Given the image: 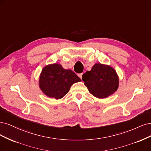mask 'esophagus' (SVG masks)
<instances>
[{"label":"esophagus","mask_w":151,"mask_h":151,"mask_svg":"<svg viewBox=\"0 0 151 151\" xmlns=\"http://www.w3.org/2000/svg\"><path fill=\"white\" fill-rule=\"evenodd\" d=\"M82 75H83V73H80V74H78V76L81 79V78H82Z\"/></svg>","instance_id":"obj_1"}]
</instances>
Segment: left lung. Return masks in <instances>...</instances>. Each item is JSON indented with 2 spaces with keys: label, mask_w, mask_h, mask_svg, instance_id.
<instances>
[{
  "label": "left lung",
  "mask_w": 151,
  "mask_h": 151,
  "mask_svg": "<svg viewBox=\"0 0 151 151\" xmlns=\"http://www.w3.org/2000/svg\"><path fill=\"white\" fill-rule=\"evenodd\" d=\"M90 93L96 98L103 99L113 95L119 86V78L110 65L95 63L90 71L82 76Z\"/></svg>",
  "instance_id": "8db88e82"
}]
</instances>
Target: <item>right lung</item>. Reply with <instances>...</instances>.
I'll return each mask as SVG.
<instances>
[{"instance_id": "add662e5", "label": "right lung", "mask_w": 151, "mask_h": 151, "mask_svg": "<svg viewBox=\"0 0 151 151\" xmlns=\"http://www.w3.org/2000/svg\"><path fill=\"white\" fill-rule=\"evenodd\" d=\"M81 81L72 70L64 69L59 63H53L42 69L39 86L47 96L59 100L68 93L73 85Z\"/></svg>"}]
</instances>
